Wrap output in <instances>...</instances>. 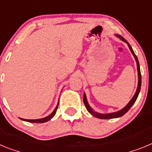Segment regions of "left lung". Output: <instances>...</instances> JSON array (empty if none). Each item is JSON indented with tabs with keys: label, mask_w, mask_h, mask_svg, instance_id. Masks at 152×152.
<instances>
[{
	"label": "left lung",
	"mask_w": 152,
	"mask_h": 152,
	"mask_svg": "<svg viewBox=\"0 0 152 152\" xmlns=\"http://www.w3.org/2000/svg\"><path fill=\"white\" fill-rule=\"evenodd\" d=\"M115 36L119 38L120 39H122V41L125 42V43H127L128 46H129V49H130V50H131L132 53V55L134 56V59H135V61H136V63H137V69H138V87H137L136 92H135V93H134V96L132 97V99L129 101V103L125 105L123 109H121V110H119V111H118V112H115V113H108V114H101V113H96V112H95V111L93 110V109H92L90 106H89V103H88V102H87L86 96V94L84 93L83 94V102H84V105H85L87 111H88V112H89V113H90L91 115H92L93 116H95V117H96V118H101V119H111V118H118V117H121V116L124 115H125V113H127L128 111L130 109V108L132 106L133 104H134V102H135V101H136L137 98H138V94H139L140 89H141V85H142V75H141V71H140L139 62H138V58H137L136 55L134 54L132 48V47L130 46V44L128 43V41L126 40V39H124L122 36H120V35H118V34H116Z\"/></svg>",
	"instance_id": "8db88e82"
}]
</instances>
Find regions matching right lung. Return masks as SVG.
Returning <instances> with one entry per match:
<instances>
[{
    "label": "right lung",
    "mask_w": 152,
    "mask_h": 152,
    "mask_svg": "<svg viewBox=\"0 0 152 152\" xmlns=\"http://www.w3.org/2000/svg\"><path fill=\"white\" fill-rule=\"evenodd\" d=\"M58 105H59V102H58L57 105H56V107L55 108V109L53 110L52 113L50 115H49L47 117H45V118H39V119H23V118H20L21 120H23L25 122H33V123H43V122H48L49 120H50L51 118L55 115L56 113V110H57V108H58Z\"/></svg>",
    "instance_id": "1"
}]
</instances>
